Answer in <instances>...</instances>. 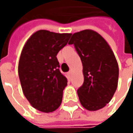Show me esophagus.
Returning <instances> with one entry per match:
<instances>
[{"label": "esophagus", "mask_w": 133, "mask_h": 133, "mask_svg": "<svg viewBox=\"0 0 133 133\" xmlns=\"http://www.w3.org/2000/svg\"><path fill=\"white\" fill-rule=\"evenodd\" d=\"M67 75H68V76H69V77H70V76H71V75H72V72H71V71L67 73Z\"/></svg>", "instance_id": "obj_1"}]
</instances>
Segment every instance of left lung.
Masks as SVG:
<instances>
[{"instance_id": "1", "label": "left lung", "mask_w": 133, "mask_h": 133, "mask_svg": "<svg viewBox=\"0 0 133 133\" xmlns=\"http://www.w3.org/2000/svg\"><path fill=\"white\" fill-rule=\"evenodd\" d=\"M82 65L84 84L77 92L81 104L89 111L104 107L112 98L118 81V64L112 49L100 34L85 29L72 35Z\"/></svg>"}]
</instances>
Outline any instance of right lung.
Listing matches in <instances>:
<instances>
[{
	"instance_id": "add662e5",
	"label": "right lung",
	"mask_w": 133,
	"mask_h": 133,
	"mask_svg": "<svg viewBox=\"0 0 133 133\" xmlns=\"http://www.w3.org/2000/svg\"><path fill=\"white\" fill-rule=\"evenodd\" d=\"M71 35L38 30L22 49L18 62L21 88L29 104L42 112H52L61 104L67 80L59 70L56 55Z\"/></svg>"
}]
</instances>
